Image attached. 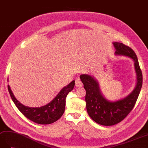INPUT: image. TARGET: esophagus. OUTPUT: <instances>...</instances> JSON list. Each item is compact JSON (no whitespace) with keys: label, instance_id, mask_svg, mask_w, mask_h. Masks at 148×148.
<instances>
[{"label":"esophagus","instance_id":"obj_1","mask_svg":"<svg viewBox=\"0 0 148 148\" xmlns=\"http://www.w3.org/2000/svg\"><path fill=\"white\" fill-rule=\"evenodd\" d=\"M75 87H77V88H79V87L82 86V83L81 81L80 80V79H79V78L75 79Z\"/></svg>","mask_w":148,"mask_h":148}]
</instances>
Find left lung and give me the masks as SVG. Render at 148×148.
<instances>
[{"instance_id":"left-lung-1","label":"left lung","mask_w":148,"mask_h":148,"mask_svg":"<svg viewBox=\"0 0 148 148\" xmlns=\"http://www.w3.org/2000/svg\"><path fill=\"white\" fill-rule=\"evenodd\" d=\"M116 55L127 56L134 61L137 74V84L134 91L125 98L111 102L101 95L98 82L92 76L82 74L80 79L86 90L85 100L89 115L95 122L105 126L113 125L123 121L134 107L141 90L143 74L134 50L122 43H113Z\"/></svg>"}]
</instances>
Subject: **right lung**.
Listing matches in <instances>:
<instances>
[{"label":"right lung","instance_id":"right-lung-1","mask_svg":"<svg viewBox=\"0 0 148 148\" xmlns=\"http://www.w3.org/2000/svg\"><path fill=\"white\" fill-rule=\"evenodd\" d=\"M74 84L75 81H73L61 90L56 97L49 104L38 108L28 107L22 105L14 97L9 85L8 88L16 107L27 119L38 124L46 125L56 122L62 116L66 106V98L69 92L73 90Z\"/></svg>","mask_w":148,"mask_h":148}]
</instances>
